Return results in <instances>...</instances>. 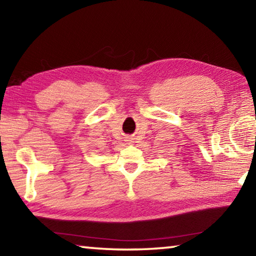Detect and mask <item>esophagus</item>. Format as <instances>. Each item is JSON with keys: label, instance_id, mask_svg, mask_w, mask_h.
I'll return each mask as SVG.
<instances>
[{"label": "esophagus", "instance_id": "obj_1", "mask_svg": "<svg viewBox=\"0 0 256 256\" xmlns=\"http://www.w3.org/2000/svg\"><path fill=\"white\" fill-rule=\"evenodd\" d=\"M128 141H131V140H130V138H128Z\"/></svg>", "mask_w": 256, "mask_h": 256}]
</instances>
